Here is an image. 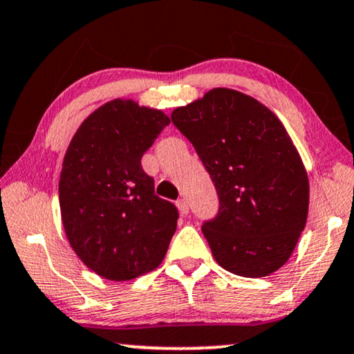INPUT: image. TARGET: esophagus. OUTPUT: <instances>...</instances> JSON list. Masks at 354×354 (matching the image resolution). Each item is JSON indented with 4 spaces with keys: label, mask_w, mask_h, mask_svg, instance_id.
<instances>
[{
    "label": "esophagus",
    "mask_w": 354,
    "mask_h": 354,
    "mask_svg": "<svg viewBox=\"0 0 354 354\" xmlns=\"http://www.w3.org/2000/svg\"><path fill=\"white\" fill-rule=\"evenodd\" d=\"M177 207H178V211H180L182 215H187L188 214V203H187V199H183V198L178 199Z\"/></svg>",
    "instance_id": "esophagus-1"
}]
</instances>
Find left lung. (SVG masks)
Returning a JSON list of instances; mask_svg holds the SVG:
<instances>
[{"instance_id":"left-lung-1","label":"left lung","mask_w":354,"mask_h":354,"mask_svg":"<svg viewBox=\"0 0 354 354\" xmlns=\"http://www.w3.org/2000/svg\"><path fill=\"white\" fill-rule=\"evenodd\" d=\"M218 194L203 223L214 259L234 274L263 278L294 250L308 215V176L273 111L243 92L217 88L172 111Z\"/></svg>"}]
</instances>
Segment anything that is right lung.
<instances>
[{
  "label": "right lung",
  "mask_w": 354,
  "mask_h": 354,
  "mask_svg": "<svg viewBox=\"0 0 354 354\" xmlns=\"http://www.w3.org/2000/svg\"><path fill=\"white\" fill-rule=\"evenodd\" d=\"M169 122L161 110L111 100L86 118L65 153L59 199L66 238L102 278L134 279L167 252L178 211L156 196L140 161Z\"/></svg>",
  "instance_id": "add662e5"
}]
</instances>
